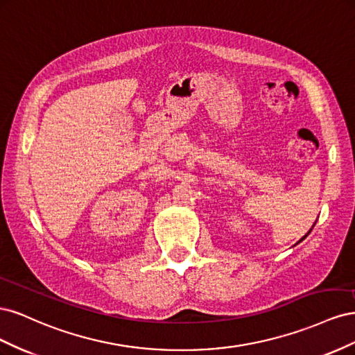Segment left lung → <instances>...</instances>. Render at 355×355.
I'll use <instances>...</instances> for the list:
<instances>
[{
    "label": "left lung",
    "instance_id": "8db88e82",
    "mask_svg": "<svg viewBox=\"0 0 355 355\" xmlns=\"http://www.w3.org/2000/svg\"><path fill=\"white\" fill-rule=\"evenodd\" d=\"M314 225H315V223H314ZM311 231H313V228H311V230H309V232H311ZM309 232H308V234H309ZM308 234H306V235H308ZM306 235H304V237H302V239H300V240H299L297 243H300V241H302V240H305V239H306Z\"/></svg>",
    "mask_w": 355,
    "mask_h": 355
}]
</instances>
